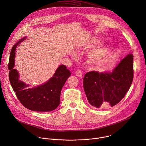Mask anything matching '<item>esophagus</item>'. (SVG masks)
I'll use <instances>...</instances> for the list:
<instances>
[{"label": "esophagus", "mask_w": 146, "mask_h": 146, "mask_svg": "<svg viewBox=\"0 0 146 146\" xmlns=\"http://www.w3.org/2000/svg\"><path fill=\"white\" fill-rule=\"evenodd\" d=\"M75 74H76V76H77V77H82V72H81L80 70H77V71L75 72Z\"/></svg>", "instance_id": "esophagus-1"}]
</instances>
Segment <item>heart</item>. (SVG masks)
<instances>
[{"label":"heart","instance_id":"b5f03b06","mask_svg":"<svg viewBox=\"0 0 146 146\" xmlns=\"http://www.w3.org/2000/svg\"><path fill=\"white\" fill-rule=\"evenodd\" d=\"M99 40H91L87 45V47L96 44ZM109 52V48L105 44H99L91 50L88 54V58L90 63L92 64H101L105 61Z\"/></svg>","mask_w":146,"mask_h":146}]
</instances>
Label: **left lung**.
<instances>
[{
    "label": "left lung",
    "instance_id": "obj_1",
    "mask_svg": "<svg viewBox=\"0 0 146 146\" xmlns=\"http://www.w3.org/2000/svg\"><path fill=\"white\" fill-rule=\"evenodd\" d=\"M133 55L129 54L110 72L91 71L83 79V87L90 105L99 109L113 107L128 91L133 81Z\"/></svg>",
    "mask_w": 146,
    "mask_h": 146
}]
</instances>
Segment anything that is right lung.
<instances>
[{"label": "right lung", "instance_id": "add662e5", "mask_svg": "<svg viewBox=\"0 0 146 146\" xmlns=\"http://www.w3.org/2000/svg\"><path fill=\"white\" fill-rule=\"evenodd\" d=\"M23 37L12 47L8 65L9 80L16 96L23 105L36 111H51L59 105L60 92L71 73L64 65H60L51 78L44 84L29 88V84L19 80L18 71L14 69L17 47L25 40Z\"/></svg>", "mask_w": 146, "mask_h": 146}]
</instances>
